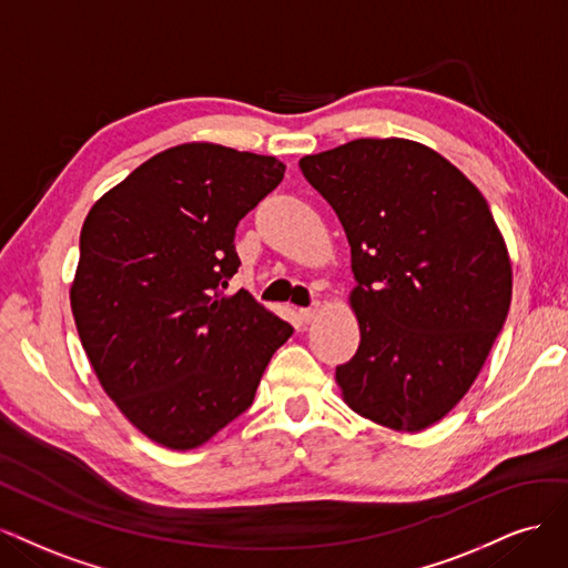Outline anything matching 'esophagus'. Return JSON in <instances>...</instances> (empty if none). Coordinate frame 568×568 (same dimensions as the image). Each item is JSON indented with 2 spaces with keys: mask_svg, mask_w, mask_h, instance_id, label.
Segmentation results:
<instances>
[{
  "mask_svg": "<svg viewBox=\"0 0 568 568\" xmlns=\"http://www.w3.org/2000/svg\"><path fill=\"white\" fill-rule=\"evenodd\" d=\"M318 314H321V304H318V302H314L308 308H302V311H300V316H302L304 323H311Z\"/></svg>",
  "mask_w": 568,
  "mask_h": 568,
  "instance_id": "esophagus-1",
  "label": "esophagus"
}]
</instances>
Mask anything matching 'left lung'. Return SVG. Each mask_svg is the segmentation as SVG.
Returning a JSON list of instances; mask_svg holds the SVG:
<instances>
[{
	"mask_svg": "<svg viewBox=\"0 0 568 568\" xmlns=\"http://www.w3.org/2000/svg\"><path fill=\"white\" fill-rule=\"evenodd\" d=\"M300 170L352 247L361 344L335 373L344 404L427 429L469 392L509 311L511 264L486 197L408 139H356Z\"/></svg>",
	"mask_w": 568,
	"mask_h": 568,
	"instance_id": "8db88e82",
	"label": "left lung"
}]
</instances>
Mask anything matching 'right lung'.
Instances as JSON below:
<instances>
[{
	"label": "right lung",
	"mask_w": 568,
	"mask_h": 568,
	"mask_svg": "<svg viewBox=\"0 0 568 568\" xmlns=\"http://www.w3.org/2000/svg\"><path fill=\"white\" fill-rule=\"evenodd\" d=\"M285 174L273 155L181 143L89 210L70 306L103 392L151 442L191 450L245 413L292 325L237 290L235 226Z\"/></svg>",
	"instance_id": "right-lung-1"
}]
</instances>
